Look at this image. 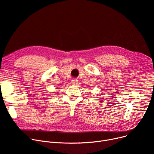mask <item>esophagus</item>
Masks as SVG:
<instances>
[{"instance_id":"34e87169","label":"esophagus","mask_w":154,"mask_h":154,"mask_svg":"<svg viewBox=\"0 0 154 154\" xmlns=\"http://www.w3.org/2000/svg\"><path fill=\"white\" fill-rule=\"evenodd\" d=\"M78 83V80L76 79H72L71 80V84L72 85H76Z\"/></svg>"}]
</instances>
